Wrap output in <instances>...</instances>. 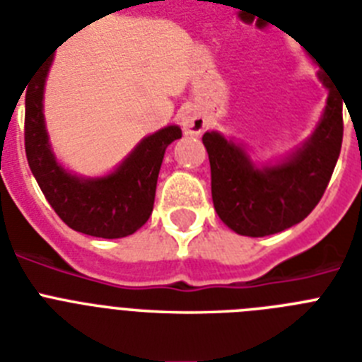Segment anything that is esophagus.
<instances>
[{"label":"esophagus","instance_id":"34e87169","mask_svg":"<svg viewBox=\"0 0 362 362\" xmlns=\"http://www.w3.org/2000/svg\"><path fill=\"white\" fill-rule=\"evenodd\" d=\"M181 127H183L185 132H189V134H199V132L205 129V117L199 114L196 108H187L181 112Z\"/></svg>","mask_w":362,"mask_h":362}]
</instances>
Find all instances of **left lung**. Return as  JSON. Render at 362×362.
Here are the masks:
<instances>
[{
  "mask_svg": "<svg viewBox=\"0 0 362 362\" xmlns=\"http://www.w3.org/2000/svg\"><path fill=\"white\" fill-rule=\"evenodd\" d=\"M320 72L329 89L327 106L314 134L296 153L273 166H254L245 149L218 132H205L211 164V194L228 228L265 237L305 221L322 199L342 147V93Z\"/></svg>",
  "mask_w": 362,
  "mask_h": 362,
  "instance_id": "8db88e82",
  "label": "left lung"
}]
</instances>
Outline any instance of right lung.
<instances>
[{
    "instance_id": "obj_1",
    "label": "right lung",
    "mask_w": 362,
    "mask_h": 362,
    "mask_svg": "<svg viewBox=\"0 0 362 362\" xmlns=\"http://www.w3.org/2000/svg\"><path fill=\"white\" fill-rule=\"evenodd\" d=\"M52 57L25 91V157L31 173L57 216L72 230L103 239L132 235L151 216L166 147L181 138L177 125L147 136L115 172L97 179L72 175L57 163L42 114L45 80Z\"/></svg>"
}]
</instances>
